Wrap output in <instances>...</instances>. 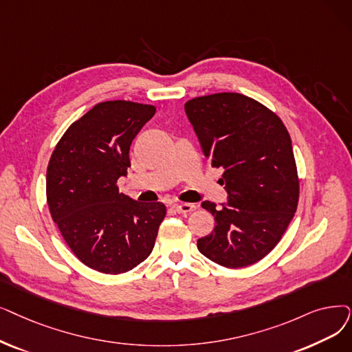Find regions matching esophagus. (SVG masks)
Segmentation results:
<instances>
[{
	"instance_id": "34e87169",
	"label": "esophagus",
	"mask_w": 352,
	"mask_h": 352,
	"mask_svg": "<svg viewBox=\"0 0 352 352\" xmlns=\"http://www.w3.org/2000/svg\"><path fill=\"white\" fill-rule=\"evenodd\" d=\"M173 208L179 212V214H188L191 211H194L197 208L195 204H190V203H179V204H174Z\"/></svg>"
}]
</instances>
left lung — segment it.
<instances>
[{
  "mask_svg": "<svg viewBox=\"0 0 352 352\" xmlns=\"http://www.w3.org/2000/svg\"><path fill=\"white\" fill-rule=\"evenodd\" d=\"M211 166L223 168L228 197L210 211L214 230L197 248L214 263L237 269L270 253L294 219L299 178L292 141L280 118L240 94H214L184 104Z\"/></svg>",
  "mask_w": 352,
  "mask_h": 352,
  "instance_id": "8db88e82",
  "label": "left lung"
}]
</instances>
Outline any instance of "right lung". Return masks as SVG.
<instances>
[{
    "label": "right lung",
    "instance_id": "1",
    "mask_svg": "<svg viewBox=\"0 0 352 352\" xmlns=\"http://www.w3.org/2000/svg\"><path fill=\"white\" fill-rule=\"evenodd\" d=\"M155 106L128 100L95 104L56 145L45 177L53 221L82 263L102 273H125L154 249L166 208L119 192L129 148Z\"/></svg>",
    "mask_w": 352,
    "mask_h": 352
}]
</instances>
